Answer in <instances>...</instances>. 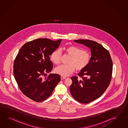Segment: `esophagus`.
Instances as JSON below:
<instances>
[{
  "instance_id": "1",
  "label": "esophagus",
  "mask_w": 128,
  "mask_h": 128,
  "mask_svg": "<svg viewBox=\"0 0 128 128\" xmlns=\"http://www.w3.org/2000/svg\"><path fill=\"white\" fill-rule=\"evenodd\" d=\"M61 79L62 80H64V79H65L66 78V77H64V76H61Z\"/></svg>"
}]
</instances>
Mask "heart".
I'll list each match as a JSON object with an SVG mask.
<instances>
[{
    "label": "heart",
    "mask_w": 128,
    "mask_h": 128,
    "mask_svg": "<svg viewBox=\"0 0 128 128\" xmlns=\"http://www.w3.org/2000/svg\"><path fill=\"white\" fill-rule=\"evenodd\" d=\"M62 50L70 56L68 64L61 65L55 68V72L61 76H70L76 70H82L89 64L91 59V54L87 50L74 46H69L63 48ZM62 54L60 50L56 49L50 55V60L55 64L60 63Z\"/></svg>",
    "instance_id": "b5f03b06"
}]
</instances>
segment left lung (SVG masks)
Returning a JSON list of instances; mask_svg holds the SVG:
<instances>
[{
    "label": "left lung",
    "mask_w": 128,
    "mask_h": 128,
    "mask_svg": "<svg viewBox=\"0 0 128 128\" xmlns=\"http://www.w3.org/2000/svg\"><path fill=\"white\" fill-rule=\"evenodd\" d=\"M90 48L92 57L86 68L71 78V94L76 101L88 104L99 98L106 90L111 80L112 62L109 52L100 44L92 40H74Z\"/></svg>",
    "instance_id": "8db88e82"
}]
</instances>
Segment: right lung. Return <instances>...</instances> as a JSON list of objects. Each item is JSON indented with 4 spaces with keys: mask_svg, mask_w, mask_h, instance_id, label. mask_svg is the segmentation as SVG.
Masks as SVG:
<instances>
[{
    "mask_svg": "<svg viewBox=\"0 0 128 128\" xmlns=\"http://www.w3.org/2000/svg\"><path fill=\"white\" fill-rule=\"evenodd\" d=\"M61 40L38 38L28 42L22 46L15 58L14 78L23 94L33 101L46 100L60 82V76L58 74L43 77L52 69L49 55L59 46Z\"/></svg>",
    "mask_w": 128,
    "mask_h": 128,
    "instance_id": "1",
    "label": "right lung"
}]
</instances>
